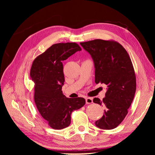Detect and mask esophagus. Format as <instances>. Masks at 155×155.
Here are the masks:
<instances>
[{
    "instance_id": "esophagus-1",
    "label": "esophagus",
    "mask_w": 155,
    "mask_h": 155,
    "mask_svg": "<svg viewBox=\"0 0 155 155\" xmlns=\"http://www.w3.org/2000/svg\"><path fill=\"white\" fill-rule=\"evenodd\" d=\"M86 103L87 104H92L93 102V98L92 97H86Z\"/></svg>"
}]
</instances>
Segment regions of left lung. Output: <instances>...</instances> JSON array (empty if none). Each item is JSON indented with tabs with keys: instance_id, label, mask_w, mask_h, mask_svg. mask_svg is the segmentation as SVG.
<instances>
[{
	"instance_id": "1",
	"label": "left lung",
	"mask_w": 155,
	"mask_h": 155,
	"mask_svg": "<svg viewBox=\"0 0 155 155\" xmlns=\"http://www.w3.org/2000/svg\"><path fill=\"white\" fill-rule=\"evenodd\" d=\"M80 45L94 61L96 83L107 85L103 100H93L105 108L104 116L95 124L102 129H113L127 114L135 94L137 81L132 61L127 51L115 41L94 39Z\"/></svg>"
}]
</instances>
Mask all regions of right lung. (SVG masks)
<instances>
[{"label": "right lung", "mask_w": 155, "mask_h": 155, "mask_svg": "<svg viewBox=\"0 0 155 155\" xmlns=\"http://www.w3.org/2000/svg\"><path fill=\"white\" fill-rule=\"evenodd\" d=\"M80 50L76 43L54 44L33 61L30 76L35 83V104L42 117L54 129L68 127L72 111L85 104L84 98H68L61 91L64 82L62 61Z\"/></svg>", "instance_id": "obj_1"}]
</instances>
